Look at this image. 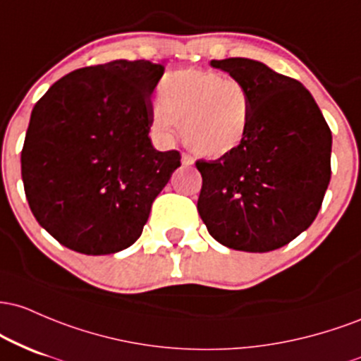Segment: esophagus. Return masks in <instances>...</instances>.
Segmentation results:
<instances>
[{
	"mask_svg": "<svg viewBox=\"0 0 361 361\" xmlns=\"http://www.w3.org/2000/svg\"><path fill=\"white\" fill-rule=\"evenodd\" d=\"M180 160H182V165H192L194 164V159L191 155H188V153H184Z\"/></svg>",
	"mask_w": 361,
	"mask_h": 361,
	"instance_id": "1",
	"label": "esophagus"
}]
</instances>
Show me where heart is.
<instances>
[{
	"instance_id": "obj_1",
	"label": "heart",
	"mask_w": 361,
	"mask_h": 361,
	"mask_svg": "<svg viewBox=\"0 0 361 361\" xmlns=\"http://www.w3.org/2000/svg\"><path fill=\"white\" fill-rule=\"evenodd\" d=\"M182 126L184 143L206 159H220L242 147L250 126L245 85L209 70H179L164 76L153 128L172 141Z\"/></svg>"
}]
</instances>
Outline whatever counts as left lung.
<instances>
[{
	"label": "left lung",
	"mask_w": 361,
	"mask_h": 361,
	"mask_svg": "<svg viewBox=\"0 0 361 361\" xmlns=\"http://www.w3.org/2000/svg\"><path fill=\"white\" fill-rule=\"evenodd\" d=\"M209 64L245 85L250 126L233 153L196 161L197 212L221 245L269 252L305 232L321 209L331 180V129L297 80L247 58Z\"/></svg>",
	"instance_id": "8db88e82"
}]
</instances>
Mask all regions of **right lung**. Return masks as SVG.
Returning <instances> with one entry per match:
<instances>
[{
  "label": "right lung",
  "mask_w": 361,
  "mask_h": 361,
  "mask_svg": "<svg viewBox=\"0 0 361 361\" xmlns=\"http://www.w3.org/2000/svg\"><path fill=\"white\" fill-rule=\"evenodd\" d=\"M165 66L116 59L58 80L35 104L22 149V179L35 220L87 256L128 249L155 197L180 167L148 133L149 97Z\"/></svg>",
  "instance_id": "right-lung-1"
}]
</instances>
